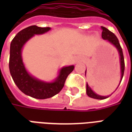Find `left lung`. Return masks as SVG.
Returning <instances> with one entry per match:
<instances>
[{
    "instance_id": "1",
    "label": "left lung",
    "mask_w": 132,
    "mask_h": 132,
    "mask_svg": "<svg viewBox=\"0 0 132 132\" xmlns=\"http://www.w3.org/2000/svg\"><path fill=\"white\" fill-rule=\"evenodd\" d=\"M101 29H102V38L105 40H107L111 44H112L118 51V53H119V61H120V68H121V78H120V81H119V84L122 81V78H123V76H124V72H125V61H124V56H123V52H122V49L120 44H119V40L117 38V37L115 36V35L112 33V32H110V30H108L106 27H101ZM119 84L118 85V86H119ZM118 88V87H117ZM86 93L88 95V96H89L90 97H92V98H94V99H97V100H104L108 98V97H110V95L109 96H102V95H97V93H95L93 90H92L90 86H88V84L87 83L86 84Z\"/></svg>"
}]
</instances>
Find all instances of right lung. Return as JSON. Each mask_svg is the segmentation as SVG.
Returning a JSON list of instances; mask_svg holds the SVG:
<instances>
[{
  "label": "right lung",
  "mask_w": 132,
  "mask_h": 132,
  "mask_svg": "<svg viewBox=\"0 0 132 132\" xmlns=\"http://www.w3.org/2000/svg\"><path fill=\"white\" fill-rule=\"evenodd\" d=\"M50 30V27L30 26L19 32L10 44L9 69L11 76L23 93L36 99H46L58 94L63 88L66 78L74 69L73 65L61 68L57 77L52 82L39 80L27 71L22 57L23 46L35 35H42Z\"/></svg>",
  "instance_id": "obj_1"
}]
</instances>
